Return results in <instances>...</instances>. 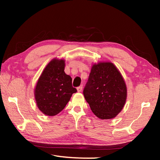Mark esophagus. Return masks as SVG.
I'll return each instance as SVG.
<instances>
[{
  "label": "esophagus",
  "instance_id": "34e87169",
  "mask_svg": "<svg viewBox=\"0 0 160 160\" xmlns=\"http://www.w3.org/2000/svg\"><path fill=\"white\" fill-rule=\"evenodd\" d=\"M77 90H78V92H82V85H80L79 87H78Z\"/></svg>",
  "mask_w": 160,
  "mask_h": 160
}]
</instances>
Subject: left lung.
Returning a JSON list of instances; mask_svg holds the SVG:
<instances>
[{"label": "left lung", "instance_id": "left-lung-1", "mask_svg": "<svg viewBox=\"0 0 160 160\" xmlns=\"http://www.w3.org/2000/svg\"><path fill=\"white\" fill-rule=\"evenodd\" d=\"M83 94L94 114L110 119L122 110L127 90L120 72L113 63L106 62L93 65Z\"/></svg>", "mask_w": 160, "mask_h": 160}]
</instances>
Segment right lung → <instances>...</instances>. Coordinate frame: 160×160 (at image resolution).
Listing matches in <instances>:
<instances>
[{
    "label": "right lung",
    "instance_id": "1",
    "mask_svg": "<svg viewBox=\"0 0 160 160\" xmlns=\"http://www.w3.org/2000/svg\"><path fill=\"white\" fill-rule=\"evenodd\" d=\"M64 60L53 59L45 68L35 88V99L42 113L55 116L66 106L77 90L72 78L64 72Z\"/></svg>",
    "mask_w": 160,
    "mask_h": 160
}]
</instances>
